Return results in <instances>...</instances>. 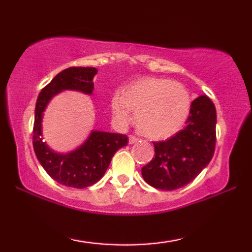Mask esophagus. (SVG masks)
<instances>
[{
    "instance_id": "obj_1",
    "label": "esophagus",
    "mask_w": 252,
    "mask_h": 252,
    "mask_svg": "<svg viewBox=\"0 0 252 252\" xmlns=\"http://www.w3.org/2000/svg\"><path fill=\"white\" fill-rule=\"evenodd\" d=\"M137 141H139V137H136V136H134V135H129V136H128V142H129V144L135 143V142H137Z\"/></svg>"
}]
</instances>
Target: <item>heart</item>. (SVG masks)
Masks as SVG:
<instances>
[{"label": "heart", "mask_w": 252, "mask_h": 252, "mask_svg": "<svg viewBox=\"0 0 252 252\" xmlns=\"http://www.w3.org/2000/svg\"><path fill=\"white\" fill-rule=\"evenodd\" d=\"M112 112L128 123L132 111L135 125L148 139H167L182 128L191 108L190 95L184 85L165 78H144L134 82L124 95L111 99Z\"/></svg>", "instance_id": "1"}]
</instances>
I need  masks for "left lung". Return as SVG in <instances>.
<instances>
[{
	"instance_id": "obj_1",
	"label": "left lung",
	"mask_w": 252,
	"mask_h": 252,
	"mask_svg": "<svg viewBox=\"0 0 252 252\" xmlns=\"http://www.w3.org/2000/svg\"><path fill=\"white\" fill-rule=\"evenodd\" d=\"M216 124L211 99L205 95L195 98L185 128L154 142L155 157L142 167L144 181L161 190H174L194 180L215 154Z\"/></svg>"
}]
</instances>
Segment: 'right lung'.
<instances>
[{"label": "right lung", "instance_id": "obj_1", "mask_svg": "<svg viewBox=\"0 0 252 252\" xmlns=\"http://www.w3.org/2000/svg\"><path fill=\"white\" fill-rule=\"evenodd\" d=\"M95 67L65 68L48 84L37 96L33 126V148L40 164L58 184L73 188L94 185L104 175L113 155L127 146L124 134L93 130L88 139L67 154L55 153L42 141V117L48 103L63 91H77L91 95L94 91Z\"/></svg>", "mask_w": 252, "mask_h": 252}]
</instances>
